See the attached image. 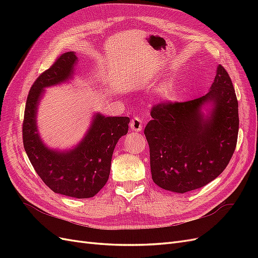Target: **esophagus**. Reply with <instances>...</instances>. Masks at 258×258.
I'll list each match as a JSON object with an SVG mask.
<instances>
[{
	"label": "esophagus",
	"mask_w": 258,
	"mask_h": 258,
	"mask_svg": "<svg viewBox=\"0 0 258 258\" xmlns=\"http://www.w3.org/2000/svg\"><path fill=\"white\" fill-rule=\"evenodd\" d=\"M130 128L135 132H141L143 129V120L140 117H135L130 121Z\"/></svg>",
	"instance_id": "34e87169"
}]
</instances>
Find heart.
<instances>
[{"mask_svg":"<svg viewBox=\"0 0 258 258\" xmlns=\"http://www.w3.org/2000/svg\"><path fill=\"white\" fill-rule=\"evenodd\" d=\"M175 92H176V86L173 82H167L166 84H163L159 90L160 96L163 99H167V100L173 98Z\"/></svg>","mask_w":258,"mask_h":258,"instance_id":"obj_1","label":"heart"}]
</instances>
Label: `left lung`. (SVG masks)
I'll list each match as a JSON object with an SVG mask.
<instances>
[{"instance_id": "left-lung-1", "label": "left lung", "mask_w": 258, "mask_h": 258, "mask_svg": "<svg viewBox=\"0 0 258 258\" xmlns=\"http://www.w3.org/2000/svg\"><path fill=\"white\" fill-rule=\"evenodd\" d=\"M212 102L205 117L201 106ZM144 129L150 146L152 178L161 188L184 194L206 186L220 175L236 150L239 114L232 82L217 67L206 96L185 102L163 101L151 110Z\"/></svg>"}]
</instances>
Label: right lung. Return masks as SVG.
Returning a JSON list of instances; mask_svg holds the SVG:
<instances>
[{
    "label": "right lung",
    "instance_id": "obj_1",
    "mask_svg": "<svg viewBox=\"0 0 258 258\" xmlns=\"http://www.w3.org/2000/svg\"><path fill=\"white\" fill-rule=\"evenodd\" d=\"M76 60L73 51L62 53L37 77L27 98L22 140L30 162L47 187L57 194L84 199L93 197L106 184L114 148L127 135L130 118L97 114L83 141L70 152L51 151L43 144L36 129L38 100L45 87L71 77Z\"/></svg>",
    "mask_w": 258,
    "mask_h": 258
}]
</instances>
